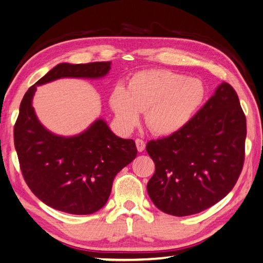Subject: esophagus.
I'll use <instances>...</instances> for the list:
<instances>
[{
  "instance_id": "esophagus-1",
  "label": "esophagus",
  "mask_w": 263,
  "mask_h": 263,
  "mask_svg": "<svg viewBox=\"0 0 263 263\" xmlns=\"http://www.w3.org/2000/svg\"><path fill=\"white\" fill-rule=\"evenodd\" d=\"M135 143H136V148H137V150H139L140 153H142V152H143V150L145 149V142H144L143 140L136 139Z\"/></svg>"
}]
</instances>
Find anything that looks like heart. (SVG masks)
Wrapping results in <instances>:
<instances>
[{
    "label": "heart",
    "instance_id": "1",
    "mask_svg": "<svg viewBox=\"0 0 263 263\" xmlns=\"http://www.w3.org/2000/svg\"><path fill=\"white\" fill-rule=\"evenodd\" d=\"M206 87L203 81L170 70H144L135 73L127 88L116 85L109 96L111 110L130 129L145 111V123L158 136H170L191 122L204 105Z\"/></svg>",
    "mask_w": 263,
    "mask_h": 263
}]
</instances>
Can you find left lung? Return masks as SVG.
Masks as SVG:
<instances>
[{
    "instance_id": "8db88e82",
    "label": "left lung",
    "mask_w": 263,
    "mask_h": 263,
    "mask_svg": "<svg viewBox=\"0 0 263 263\" xmlns=\"http://www.w3.org/2000/svg\"><path fill=\"white\" fill-rule=\"evenodd\" d=\"M246 133L238 94L222 83L184 129L148 142L155 174L147 190L155 206L185 217L221 200L242 170Z\"/></svg>"
}]
</instances>
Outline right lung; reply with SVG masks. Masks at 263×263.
Returning <instances> with one entry per match:
<instances>
[{
    "label": "right lung",
    "instance_id": "add662e5",
    "mask_svg": "<svg viewBox=\"0 0 263 263\" xmlns=\"http://www.w3.org/2000/svg\"><path fill=\"white\" fill-rule=\"evenodd\" d=\"M110 64H58L21 102L14 141L23 177L38 199L62 212L92 214L103 208L115 176L133 162L137 149L134 141L116 136L102 119L78 135H55L40 122L32 98L37 86L60 78H102Z\"/></svg>",
    "mask_w": 263,
    "mask_h": 263
}]
</instances>
